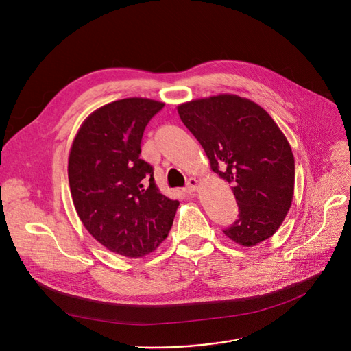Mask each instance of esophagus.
<instances>
[{"label":"esophagus","instance_id":"34e87169","mask_svg":"<svg viewBox=\"0 0 351 351\" xmlns=\"http://www.w3.org/2000/svg\"><path fill=\"white\" fill-rule=\"evenodd\" d=\"M197 186H199V182H197V179L191 178V179L188 180V183H186V186H185V192H188V193H193V192H196Z\"/></svg>","mask_w":351,"mask_h":351}]
</instances>
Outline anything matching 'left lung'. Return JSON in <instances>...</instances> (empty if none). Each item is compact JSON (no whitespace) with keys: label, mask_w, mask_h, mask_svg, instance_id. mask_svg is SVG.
Returning a JSON list of instances; mask_svg holds the SVG:
<instances>
[{"label":"left lung","mask_w":351,"mask_h":351,"mask_svg":"<svg viewBox=\"0 0 351 351\" xmlns=\"http://www.w3.org/2000/svg\"><path fill=\"white\" fill-rule=\"evenodd\" d=\"M178 112L213 172L232 185L239 215L223 233L242 246L266 241L285 220L294 191V158L279 126L263 108L236 95L182 104Z\"/></svg>","instance_id":"1"}]
</instances>
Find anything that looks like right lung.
<instances>
[{
  "label": "right lung",
  "instance_id": "obj_1",
  "mask_svg": "<svg viewBox=\"0 0 351 351\" xmlns=\"http://www.w3.org/2000/svg\"><path fill=\"white\" fill-rule=\"evenodd\" d=\"M163 105L110 102L86 118L71 147L68 179L80 219L101 245L126 257L155 250L179 206L159 192L154 166L139 158L145 128Z\"/></svg>",
  "mask_w": 351,
  "mask_h": 351
}]
</instances>
